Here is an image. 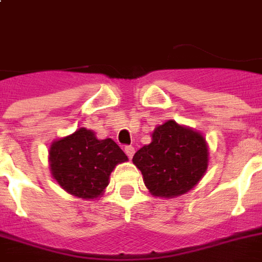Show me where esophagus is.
I'll use <instances>...</instances> for the list:
<instances>
[{
	"instance_id": "esophagus-1",
	"label": "esophagus",
	"mask_w": 262,
	"mask_h": 262,
	"mask_svg": "<svg viewBox=\"0 0 262 262\" xmlns=\"http://www.w3.org/2000/svg\"><path fill=\"white\" fill-rule=\"evenodd\" d=\"M125 154H126L129 158H132V156L135 155V147H133V145H126V147H125Z\"/></svg>"
}]
</instances>
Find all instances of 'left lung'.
I'll return each instance as SVG.
<instances>
[{"label":"left lung","instance_id":"1","mask_svg":"<svg viewBox=\"0 0 262 262\" xmlns=\"http://www.w3.org/2000/svg\"><path fill=\"white\" fill-rule=\"evenodd\" d=\"M133 163L152 194L175 197L201 179L208 166V148L200 133L167 121L156 127L151 143L136 152Z\"/></svg>","mask_w":262,"mask_h":262}]
</instances>
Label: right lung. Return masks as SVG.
<instances>
[{
	"mask_svg": "<svg viewBox=\"0 0 262 262\" xmlns=\"http://www.w3.org/2000/svg\"><path fill=\"white\" fill-rule=\"evenodd\" d=\"M49 155L55 181L80 199L102 194L115 166L127 160L113 140H98L85 127L51 144Z\"/></svg>",
	"mask_w": 262,
	"mask_h": 262,
	"instance_id": "add662e5",
	"label": "right lung"
}]
</instances>
